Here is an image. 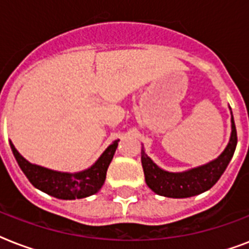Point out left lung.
I'll return each instance as SVG.
<instances>
[{"mask_svg": "<svg viewBox=\"0 0 249 249\" xmlns=\"http://www.w3.org/2000/svg\"><path fill=\"white\" fill-rule=\"evenodd\" d=\"M236 142H238L236 128L234 117L231 115V137L228 147L225 148V151L216 160L205 165L197 166L181 173H170L160 169L144 154V150L142 148L141 160L143 166L146 183L154 193L166 197H190L204 193L220 179L234 155Z\"/></svg>", "mask_w": 249, "mask_h": 249, "instance_id": "8db88e82", "label": "left lung"}]
</instances>
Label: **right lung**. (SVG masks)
Masks as SVG:
<instances>
[{"label":"right lung","instance_id":"obj_1","mask_svg":"<svg viewBox=\"0 0 249 249\" xmlns=\"http://www.w3.org/2000/svg\"><path fill=\"white\" fill-rule=\"evenodd\" d=\"M117 144L119 141H115L112 144H109L101 158L89 169L79 173H62L31 164L17 151V148L10 142L14 156L29 182L41 191L63 200L81 199L99 191L106 181V173L115 155Z\"/></svg>","mask_w":249,"mask_h":249}]
</instances>
